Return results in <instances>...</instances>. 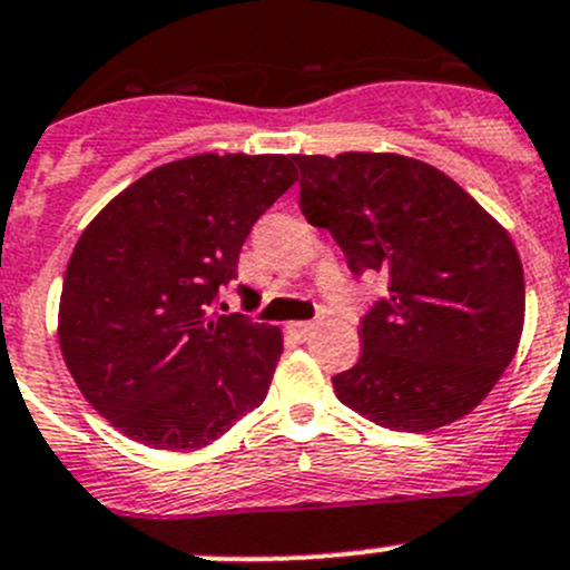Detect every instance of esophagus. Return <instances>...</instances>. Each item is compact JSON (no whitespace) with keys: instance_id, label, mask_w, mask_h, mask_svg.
<instances>
[{"instance_id":"1","label":"esophagus","mask_w":570,"mask_h":570,"mask_svg":"<svg viewBox=\"0 0 570 570\" xmlns=\"http://www.w3.org/2000/svg\"><path fill=\"white\" fill-rule=\"evenodd\" d=\"M317 327H320V320H308V322H289V331L295 333V336H301V338L312 336V333L317 331Z\"/></svg>"}]
</instances>
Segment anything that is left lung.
Masks as SVG:
<instances>
[{
  "mask_svg": "<svg viewBox=\"0 0 570 570\" xmlns=\"http://www.w3.org/2000/svg\"><path fill=\"white\" fill-rule=\"evenodd\" d=\"M292 159L306 220L331 232L353 275L389 278V297L361 320L358 364L333 377L338 400L402 433L474 411L524 327V269L508 232L419 159L364 151Z\"/></svg>",
  "mask_w": 570,
  "mask_h": 570,
  "instance_id": "8db88e82",
  "label": "left lung"
}]
</instances>
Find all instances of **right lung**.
Here are the masks:
<instances>
[{"instance_id":"right-lung-1","label":"right lung","mask_w":570,"mask_h":570,"mask_svg":"<svg viewBox=\"0 0 570 570\" xmlns=\"http://www.w3.org/2000/svg\"><path fill=\"white\" fill-rule=\"evenodd\" d=\"M295 178L281 154L176 159L82 232L57 336L79 392L131 441L200 450L264 402L281 331L215 303L237 278L253 223Z\"/></svg>"}]
</instances>
